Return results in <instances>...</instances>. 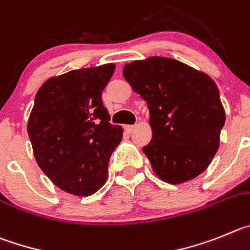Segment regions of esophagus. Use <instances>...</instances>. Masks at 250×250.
Instances as JSON below:
<instances>
[{
  "instance_id": "obj_1",
  "label": "esophagus",
  "mask_w": 250,
  "mask_h": 250,
  "mask_svg": "<svg viewBox=\"0 0 250 250\" xmlns=\"http://www.w3.org/2000/svg\"><path fill=\"white\" fill-rule=\"evenodd\" d=\"M134 129H136V125H125V130H127L128 133L133 132Z\"/></svg>"
}]
</instances>
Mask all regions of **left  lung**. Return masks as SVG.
<instances>
[{
	"label": "left lung",
	"mask_w": 250,
	"mask_h": 250,
	"mask_svg": "<svg viewBox=\"0 0 250 250\" xmlns=\"http://www.w3.org/2000/svg\"><path fill=\"white\" fill-rule=\"evenodd\" d=\"M123 77L149 109L152 139L143 153L153 172L170 184L204 172L226 122L214 81L183 62L158 56L125 63Z\"/></svg>",
	"instance_id": "1"
}]
</instances>
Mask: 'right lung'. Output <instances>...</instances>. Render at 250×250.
<instances>
[{
	"label": "right lung",
	"mask_w": 250,
	"mask_h": 250,
	"mask_svg": "<svg viewBox=\"0 0 250 250\" xmlns=\"http://www.w3.org/2000/svg\"><path fill=\"white\" fill-rule=\"evenodd\" d=\"M114 63L73 69L40 87L27 132L42 172L53 184L78 197L97 192L108 177L111 154L123 128L109 123L102 92Z\"/></svg>",
	"instance_id": "add662e5"
}]
</instances>
